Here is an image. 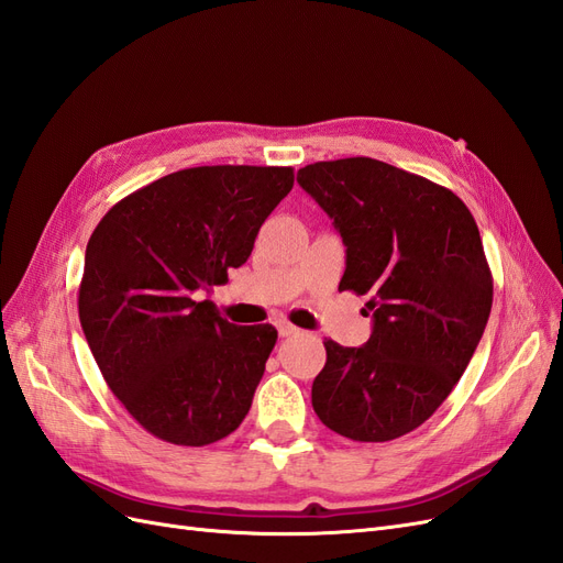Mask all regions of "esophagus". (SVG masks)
I'll return each mask as SVG.
<instances>
[{"mask_svg": "<svg viewBox=\"0 0 563 563\" xmlns=\"http://www.w3.org/2000/svg\"><path fill=\"white\" fill-rule=\"evenodd\" d=\"M277 331H279L282 338H288V335H296L298 333V329L294 327V323H288V321H277Z\"/></svg>", "mask_w": 563, "mask_h": 563, "instance_id": "34e87169", "label": "esophagus"}]
</instances>
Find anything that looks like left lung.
<instances>
[{"mask_svg": "<svg viewBox=\"0 0 563 563\" xmlns=\"http://www.w3.org/2000/svg\"><path fill=\"white\" fill-rule=\"evenodd\" d=\"M298 183L343 236L338 291L366 296L362 347L323 340L312 406L352 441L413 432L444 404L484 335L493 277L463 199L404 168L350 157L308 164Z\"/></svg>", "mask_w": 563, "mask_h": 563, "instance_id": "left-lung-1", "label": "left lung"}]
</instances>
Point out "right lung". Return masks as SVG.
I'll list each match as a JSON object with an SVG mask.
<instances>
[{"mask_svg": "<svg viewBox=\"0 0 563 563\" xmlns=\"http://www.w3.org/2000/svg\"><path fill=\"white\" fill-rule=\"evenodd\" d=\"M291 166H195L117 201L84 255L79 321L112 395L176 446H207L246 418L277 343L199 291L242 267Z\"/></svg>", "mask_w": 563, "mask_h": 563, "instance_id": "obj_1", "label": "right lung"}]
</instances>
